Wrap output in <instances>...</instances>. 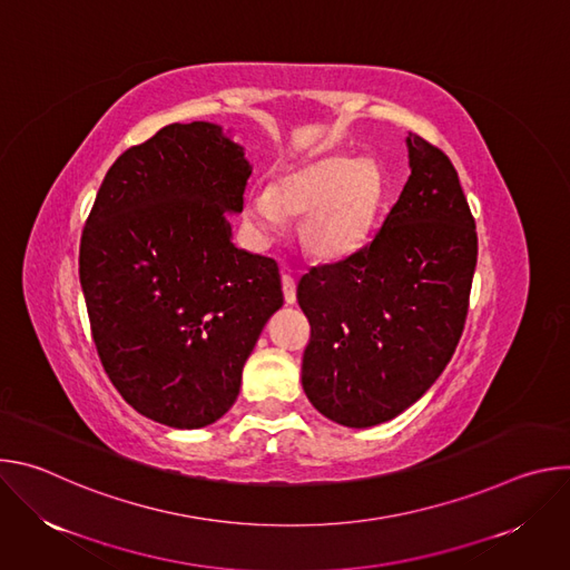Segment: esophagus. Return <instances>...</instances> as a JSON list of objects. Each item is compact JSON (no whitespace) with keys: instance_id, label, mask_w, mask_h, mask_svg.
Returning <instances> with one entry per match:
<instances>
[{"instance_id":"esophagus-1","label":"esophagus","mask_w":570,"mask_h":570,"mask_svg":"<svg viewBox=\"0 0 570 570\" xmlns=\"http://www.w3.org/2000/svg\"><path fill=\"white\" fill-rule=\"evenodd\" d=\"M282 291H284L286 304H295L297 302V286H295V279L291 275L282 277Z\"/></svg>"}]
</instances>
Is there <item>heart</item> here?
Segmentation results:
<instances>
[{
	"mask_svg": "<svg viewBox=\"0 0 570 570\" xmlns=\"http://www.w3.org/2000/svg\"><path fill=\"white\" fill-rule=\"evenodd\" d=\"M387 198V178L372 159L345 153L313 157L284 171L273 187L243 196V220L255 240L284 232L286 216H302L299 238L320 262L356 255L374 234Z\"/></svg>",
	"mask_w": 570,
	"mask_h": 570,
	"instance_id": "1",
	"label": "heart"
}]
</instances>
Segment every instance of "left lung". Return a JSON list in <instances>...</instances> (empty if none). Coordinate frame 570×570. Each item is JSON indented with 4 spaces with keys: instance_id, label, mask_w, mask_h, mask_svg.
I'll use <instances>...</instances> for the list:
<instances>
[{
    "instance_id": "8db88e82",
    "label": "left lung",
    "mask_w": 570,
    "mask_h": 570,
    "mask_svg": "<svg viewBox=\"0 0 570 570\" xmlns=\"http://www.w3.org/2000/svg\"><path fill=\"white\" fill-rule=\"evenodd\" d=\"M411 176L370 246L311 268L297 302L311 322L302 387L336 424L367 429L424 396L464 330L475 223L451 159L405 137Z\"/></svg>"
}]
</instances>
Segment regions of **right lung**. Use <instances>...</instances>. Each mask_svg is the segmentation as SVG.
I'll return each mask as SVG.
<instances>
[{"label":"right lung","mask_w":570,"mask_h":570,"mask_svg":"<svg viewBox=\"0 0 570 570\" xmlns=\"http://www.w3.org/2000/svg\"><path fill=\"white\" fill-rule=\"evenodd\" d=\"M250 174L232 130L171 124L117 157L86 223L78 273L101 363L157 424L220 420L284 304L277 264L232 240Z\"/></svg>","instance_id":"right-lung-1"}]
</instances>
